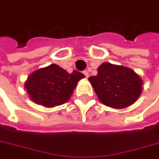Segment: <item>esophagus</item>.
Segmentation results:
<instances>
[{
  "instance_id": "esophagus-1",
  "label": "esophagus",
  "mask_w": 159,
  "mask_h": 159,
  "mask_svg": "<svg viewBox=\"0 0 159 159\" xmlns=\"http://www.w3.org/2000/svg\"><path fill=\"white\" fill-rule=\"evenodd\" d=\"M84 75H85V77H86V78H88V76H89V73H88V71H86V70H85V71H84Z\"/></svg>"
}]
</instances>
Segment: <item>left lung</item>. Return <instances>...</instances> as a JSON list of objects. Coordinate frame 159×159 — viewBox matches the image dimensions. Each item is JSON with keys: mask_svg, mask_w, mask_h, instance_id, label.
<instances>
[{"mask_svg": "<svg viewBox=\"0 0 159 159\" xmlns=\"http://www.w3.org/2000/svg\"><path fill=\"white\" fill-rule=\"evenodd\" d=\"M99 100L113 108H125L134 104L142 92L143 81L130 68L103 63L97 75L88 78Z\"/></svg>", "mask_w": 159, "mask_h": 159, "instance_id": "left-lung-1", "label": "left lung"}]
</instances>
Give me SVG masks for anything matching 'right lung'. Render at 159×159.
<instances>
[{
  "instance_id": "obj_1",
  "label": "right lung",
  "mask_w": 159,
  "mask_h": 159,
  "mask_svg": "<svg viewBox=\"0 0 159 159\" xmlns=\"http://www.w3.org/2000/svg\"><path fill=\"white\" fill-rule=\"evenodd\" d=\"M84 75L77 71L69 74L57 65H50L32 73L24 87L30 98L38 105L53 107L67 102L78 81Z\"/></svg>"
}]
</instances>
